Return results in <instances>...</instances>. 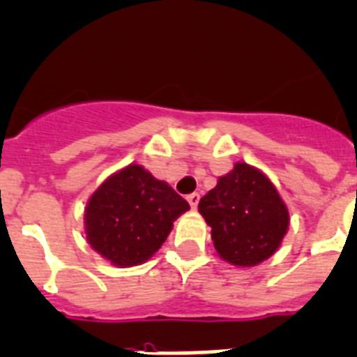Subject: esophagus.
Returning a JSON list of instances; mask_svg holds the SVG:
<instances>
[{
    "mask_svg": "<svg viewBox=\"0 0 357 357\" xmlns=\"http://www.w3.org/2000/svg\"><path fill=\"white\" fill-rule=\"evenodd\" d=\"M199 199H200L199 193H191V195H188V202H190V206L193 208V210H195L197 204H199Z\"/></svg>",
    "mask_w": 357,
    "mask_h": 357,
    "instance_id": "obj_1",
    "label": "esophagus"
}]
</instances>
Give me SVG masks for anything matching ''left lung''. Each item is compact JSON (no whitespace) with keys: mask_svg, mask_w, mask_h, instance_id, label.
Here are the masks:
<instances>
[{"mask_svg":"<svg viewBox=\"0 0 357 357\" xmlns=\"http://www.w3.org/2000/svg\"><path fill=\"white\" fill-rule=\"evenodd\" d=\"M220 259L255 266L272 257L287 235L290 215L279 191L261 169L237 162L199 202Z\"/></svg>","mask_w":357,"mask_h":357,"instance_id":"1","label":"left lung"}]
</instances>
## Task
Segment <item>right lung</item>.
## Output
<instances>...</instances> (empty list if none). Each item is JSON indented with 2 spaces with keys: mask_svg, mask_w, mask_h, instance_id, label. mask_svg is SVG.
<instances>
[{
  "mask_svg": "<svg viewBox=\"0 0 357 357\" xmlns=\"http://www.w3.org/2000/svg\"><path fill=\"white\" fill-rule=\"evenodd\" d=\"M188 210L190 204L167 182L129 164L91 195L84 219L87 243L114 266H137L158 252Z\"/></svg>",
  "mask_w": 357,
  "mask_h": 357,
  "instance_id": "obj_1",
  "label": "right lung"
}]
</instances>
